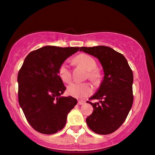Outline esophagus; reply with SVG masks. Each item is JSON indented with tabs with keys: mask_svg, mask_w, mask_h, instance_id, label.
<instances>
[{
	"mask_svg": "<svg viewBox=\"0 0 155 155\" xmlns=\"http://www.w3.org/2000/svg\"><path fill=\"white\" fill-rule=\"evenodd\" d=\"M84 103H85V101H82V100L78 101V104H79V105H83V104H84Z\"/></svg>",
	"mask_w": 155,
	"mask_h": 155,
	"instance_id": "1",
	"label": "esophagus"
}]
</instances>
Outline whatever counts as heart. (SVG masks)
Returning <instances> with one entry per match:
<instances>
[{"instance_id":"b5f03b06","label":"heart","mask_w":155,"mask_h":155,"mask_svg":"<svg viewBox=\"0 0 155 155\" xmlns=\"http://www.w3.org/2000/svg\"><path fill=\"white\" fill-rule=\"evenodd\" d=\"M74 61L81 66L86 70L87 74L86 76L91 81L97 82L101 78L100 71L97 68V62L94 58L89 55L81 54L76 56ZM58 74L60 79L64 83H69L71 80V71L69 66L66 61L61 64L58 70ZM67 92L69 95L76 98H84L91 95L93 92L92 87L89 83H71L68 85Z\"/></svg>"}]
</instances>
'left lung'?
<instances>
[{
    "label": "left lung",
    "instance_id": "obj_1",
    "mask_svg": "<svg viewBox=\"0 0 155 155\" xmlns=\"http://www.w3.org/2000/svg\"><path fill=\"white\" fill-rule=\"evenodd\" d=\"M81 51L97 58L104 72L99 90L89 99L99 102L87 101L94 111L87 118V124L97 134H111L121 126L132 108V71L124 56L110 47H81Z\"/></svg>",
    "mask_w": 155,
    "mask_h": 155
}]
</instances>
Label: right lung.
<instances>
[{
    "instance_id": "right-lung-1",
    "label": "right lung",
    "mask_w": 155,
    "mask_h": 155,
    "mask_svg": "<svg viewBox=\"0 0 155 155\" xmlns=\"http://www.w3.org/2000/svg\"><path fill=\"white\" fill-rule=\"evenodd\" d=\"M79 47L46 46L29 53L18 74V102L35 130L52 134L65 126L68 114L77 104L72 97H61L66 87L58 68Z\"/></svg>"
}]
</instances>
